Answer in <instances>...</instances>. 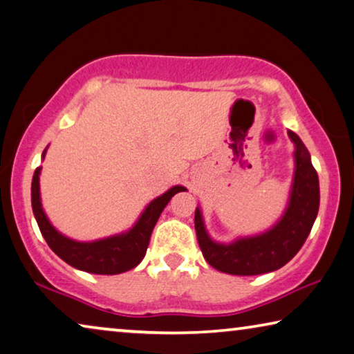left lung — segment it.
<instances>
[{"label": "left lung", "instance_id": "1", "mask_svg": "<svg viewBox=\"0 0 354 354\" xmlns=\"http://www.w3.org/2000/svg\"><path fill=\"white\" fill-rule=\"evenodd\" d=\"M288 136L295 144V176L283 215L270 230L237 237L230 243L216 242L205 230L201 207H196L198 243L205 261L216 270L231 275H259L283 268L312 231L319 209L318 174L301 138L290 129Z\"/></svg>", "mask_w": 354, "mask_h": 354}]
</instances>
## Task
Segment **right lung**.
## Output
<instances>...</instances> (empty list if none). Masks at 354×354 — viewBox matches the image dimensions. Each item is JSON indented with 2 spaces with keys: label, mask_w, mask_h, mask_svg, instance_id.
I'll use <instances>...</instances> for the list:
<instances>
[{
  "label": "right lung",
  "mask_w": 354,
  "mask_h": 354,
  "mask_svg": "<svg viewBox=\"0 0 354 354\" xmlns=\"http://www.w3.org/2000/svg\"><path fill=\"white\" fill-rule=\"evenodd\" d=\"M46 151L47 149L42 151V160H44ZM39 176L41 167H37L31 182V207L42 237L46 239L53 253L58 254L64 263L79 270L97 275H115L134 269L145 257L151 231H153L161 212L165 210L174 194L187 192V188L182 185H176V187L169 188L166 193L151 201L140 214L138 221L128 231L111 237L97 239V241L80 242L63 236L48 221L41 204Z\"/></svg>",
  "instance_id": "obj_1"
}]
</instances>
